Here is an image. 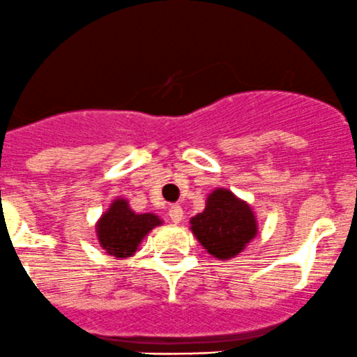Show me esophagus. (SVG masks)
<instances>
[{
	"label": "esophagus",
	"instance_id": "obj_1",
	"mask_svg": "<svg viewBox=\"0 0 357 357\" xmlns=\"http://www.w3.org/2000/svg\"><path fill=\"white\" fill-rule=\"evenodd\" d=\"M168 215H170V218H172V222H174V224H178V222L183 218L182 206H178V204H172L170 210H168Z\"/></svg>",
	"mask_w": 357,
	"mask_h": 357
}]
</instances>
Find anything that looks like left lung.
<instances>
[{"label":"left lung","mask_w":357,"mask_h":357,"mask_svg":"<svg viewBox=\"0 0 357 357\" xmlns=\"http://www.w3.org/2000/svg\"><path fill=\"white\" fill-rule=\"evenodd\" d=\"M190 229L210 255L227 260L255 238L257 220L245 201L231 190L217 189L208 196L203 213L190 218Z\"/></svg>","instance_id":"left-lung-1"}]
</instances>
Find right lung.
Returning <instances> with one entry per match:
<instances>
[{
	"instance_id": "right-lung-1",
	"label": "right lung",
	"mask_w": 357,
	"mask_h": 357,
	"mask_svg": "<svg viewBox=\"0 0 357 357\" xmlns=\"http://www.w3.org/2000/svg\"><path fill=\"white\" fill-rule=\"evenodd\" d=\"M160 224L161 220L156 215H139L130 210L125 199H116L98 220V241L107 255L126 259L135 253L147 232Z\"/></svg>"
}]
</instances>
